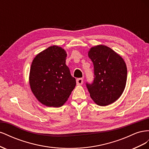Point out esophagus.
<instances>
[{"label":"esophagus","instance_id":"1","mask_svg":"<svg viewBox=\"0 0 149 149\" xmlns=\"http://www.w3.org/2000/svg\"><path fill=\"white\" fill-rule=\"evenodd\" d=\"M83 83V78H78L76 79V84L77 85H81Z\"/></svg>","mask_w":149,"mask_h":149}]
</instances>
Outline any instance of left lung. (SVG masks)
<instances>
[{"label": "left lung", "mask_w": 149, "mask_h": 149, "mask_svg": "<svg viewBox=\"0 0 149 149\" xmlns=\"http://www.w3.org/2000/svg\"><path fill=\"white\" fill-rule=\"evenodd\" d=\"M88 55L94 65L93 84H86L90 96L96 104L106 106L120 97L127 81V66L118 53L103 45L91 47Z\"/></svg>", "instance_id": "8db88e82"}]
</instances>
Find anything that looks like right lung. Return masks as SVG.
<instances>
[{"label":"right lung","mask_w":149,"mask_h":149,"mask_svg":"<svg viewBox=\"0 0 149 149\" xmlns=\"http://www.w3.org/2000/svg\"><path fill=\"white\" fill-rule=\"evenodd\" d=\"M67 53L53 45L37 54L31 63L29 84L37 100L48 107H59L76 86V79L66 65Z\"/></svg>","instance_id":"right-lung-1"}]
</instances>
